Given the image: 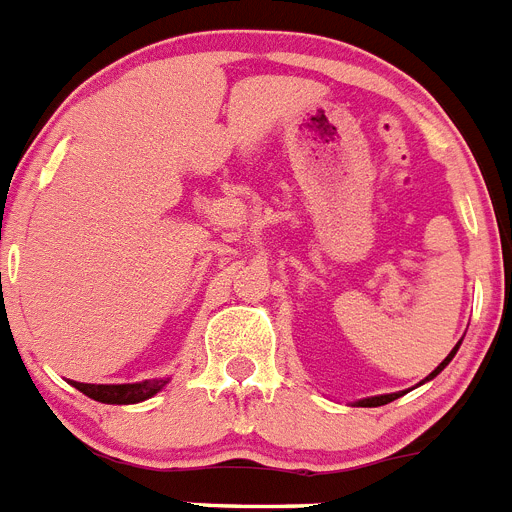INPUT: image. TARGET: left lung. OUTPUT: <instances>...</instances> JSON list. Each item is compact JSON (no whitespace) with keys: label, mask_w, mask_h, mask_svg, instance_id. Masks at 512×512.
<instances>
[{"label":"left lung","mask_w":512,"mask_h":512,"mask_svg":"<svg viewBox=\"0 0 512 512\" xmlns=\"http://www.w3.org/2000/svg\"><path fill=\"white\" fill-rule=\"evenodd\" d=\"M459 345H461V342H456V348H453L451 353L446 355V361H443L441 366L435 368V371L430 373V376H425V381L435 379V376H438V373H441L443 368L448 366V363H451V358H453V355H456V350H459ZM402 394H404V391H397V394H379V397H368V399H361V402H358V407H381V404H389V402H394V399H397V397H402Z\"/></svg>","instance_id":"1"}]
</instances>
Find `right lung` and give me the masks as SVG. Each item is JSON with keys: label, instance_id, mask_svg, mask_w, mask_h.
Returning a JSON list of instances; mask_svg holds the SVG:
<instances>
[{"label": "right lung", "instance_id": "obj_1", "mask_svg": "<svg viewBox=\"0 0 512 512\" xmlns=\"http://www.w3.org/2000/svg\"><path fill=\"white\" fill-rule=\"evenodd\" d=\"M167 381L170 379H151L139 381V384H79V381H71V386L102 404H136L154 397Z\"/></svg>", "mask_w": 512, "mask_h": 512}]
</instances>
